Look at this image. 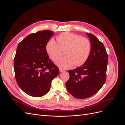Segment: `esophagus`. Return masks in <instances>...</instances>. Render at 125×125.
<instances>
[{"label":"esophagus","instance_id":"esophagus-1","mask_svg":"<svg viewBox=\"0 0 125 125\" xmlns=\"http://www.w3.org/2000/svg\"><path fill=\"white\" fill-rule=\"evenodd\" d=\"M59 71L60 72V73H62V72H63L64 71H65V70L62 69V68H59Z\"/></svg>","mask_w":125,"mask_h":125}]
</instances>
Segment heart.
I'll use <instances>...</instances> for the list:
<instances>
[{"mask_svg":"<svg viewBox=\"0 0 125 125\" xmlns=\"http://www.w3.org/2000/svg\"><path fill=\"white\" fill-rule=\"evenodd\" d=\"M58 45L53 39L49 40L46 45V51L53 61H57L65 51V57L60 59L56 65L61 68L68 69L73 67L81 66L86 62L91 50L90 41L85 37L69 32L61 33L57 37Z\"/></svg>","mask_w":125,"mask_h":125,"instance_id":"heart-1","label":"heart"}]
</instances>
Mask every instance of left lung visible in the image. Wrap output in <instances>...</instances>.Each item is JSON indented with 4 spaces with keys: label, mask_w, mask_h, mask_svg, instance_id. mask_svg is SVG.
Here are the masks:
<instances>
[{
    "label": "left lung",
    "mask_w": 125,
    "mask_h": 125,
    "mask_svg": "<svg viewBox=\"0 0 125 125\" xmlns=\"http://www.w3.org/2000/svg\"><path fill=\"white\" fill-rule=\"evenodd\" d=\"M86 34L91 44L89 58L81 67L68 71L70 78L66 83L68 91L79 99L93 96L103 86L108 62V55L103 43L93 34Z\"/></svg>",
    "instance_id": "obj_1"
}]
</instances>
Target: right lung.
<instances>
[{
  "label": "right lung",
  "mask_w": 125,
  "mask_h": 125,
  "mask_svg": "<svg viewBox=\"0 0 125 125\" xmlns=\"http://www.w3.org/2000/svg\"><path fill=\"white\" fill-rule=\"evenodd\" d=\"M53 35L49 30L40 31L29 35L18 45L14 58L15 77L19 86L30 96L41 97L47 93L52 81L59 73L46 51Z\"/></svg>",
  "instance_id": "1"
}]
</instances>
